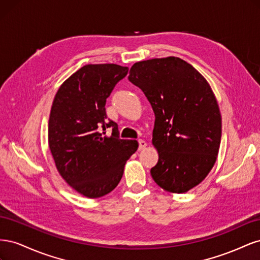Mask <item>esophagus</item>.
Returning a JSON list of instances; mask_svg holds the SVG:
<instances>
[{
  "label": "esophagus",
  "instance_id": "1",
  "mask_svg": "<svg viewBox=\"0 0 260 260\" xmlns=\"http://www.w3.org/2000/svg\"><path fill=\"white\" fill-rule=\"evenodd\" d=\"M147 143L145 142L144 140H139V149L140 151H142V149H144L146 147Z\"/></svg>",
  "mask_w": 260,
  "mask_h": 260
}]
</instances>
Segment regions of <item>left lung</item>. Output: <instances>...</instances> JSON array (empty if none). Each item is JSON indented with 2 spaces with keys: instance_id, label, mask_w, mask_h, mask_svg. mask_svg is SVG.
<instances>
[{
  "instance_id": "1",
  "label": "left lung",
  "mask_w": 260,
  "mask_h": 260,
  "mask_svg": "<svg viewBox=\"0 0 260 260\" xmlns=\"http://www.w3.org/2000/svg\"><path fill=\"white\" fill-rule=\"evenodd\" d=\"M128 79L143 91L155 114L151 169L165 191L185 193L207 177L221 141V115L209 83L185 60L169 56L138 61Z\"/></svg>"
}]
</instances>
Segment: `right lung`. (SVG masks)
<instances>
[{
  "mask_svg": "<svg viewBox=\"0 0 260 260\" xmlns=\"http://www.w3.org/2000/svg\"><path fill=\"white\" fill-rule=\"evenodd\" d=\"M128 67L85 65L62 83L54 98L49 120V146L66 182L85 198L112 192L124 165L139 147L136 140L119 139L118 124L107 119L106 99ZM111 127L112 135L105 136Z\"/></svg>",
  "mask_w": 260,
  "mask_h": 260,
  "instance_id": "1",
  "label": "right lung"
}]
</instances>
